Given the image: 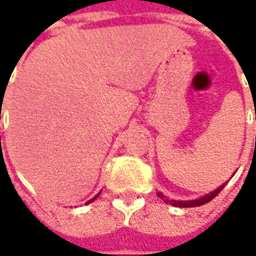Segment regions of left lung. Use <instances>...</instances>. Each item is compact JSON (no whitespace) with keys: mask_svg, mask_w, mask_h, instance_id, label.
Returning <instances> with one entry per match:
<instances>
[{"mask_svg":"<svg viewBox=\"0 0 256 256\" xmlns=\"http://www.w3.org/2000/svg\"><path fill=\"white\" fill-rule=\"evenodd\" d=\"M226 185V182L225 184H222L221 186H218L215 191L210 192V194H206V195H204V196H200L198 200H191V201H176V200H168L164 194L161 192H156V195L164 200L165 204H170L172 206H180V208H191V206H200V205H204V204H206V202H210L211 200H214L216 195H218V192H221V190Z\"/></svg>","mask_w":256,"mask_h":256,"instance_id":"8db88e82","label":"left lung"}]
</instances>
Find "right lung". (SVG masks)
Segmentation results:
<instances>
[{
    "label": "right lung",
    "mask_w": 256,
    "mask_h": 256,
    "mask_svg": "<svg viewBox=\"0 0 256 256\" xmlns=\"http://www.w3.org/2000/svg\"><path fill=\"white\" fill-rule=\"evenodd\" d=\"M98 195H100V194H98ZM98 195H95V196H94L92 200H90V201L86 202V204H90V202H92V201H95V200H96V198H98Z\"/></svg>",
    "instance_id": "obj_1"
}]
</instances>
